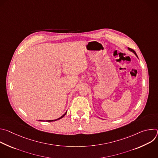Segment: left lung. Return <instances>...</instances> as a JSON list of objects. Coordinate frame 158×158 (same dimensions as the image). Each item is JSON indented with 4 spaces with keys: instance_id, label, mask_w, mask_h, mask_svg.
Returning a JSON list of instances; mask_svg holds the SVG:
<instances>
[{
    "instance_id": "obj_1",
    "label": "left lung",
    "mask_w": 158,
    "mask_h": 158,
    "mask_svg": "<svg viewBox=\"0 0 158 158\" xmlns=\"http://www.w3.org/2000/svg\"><path fill=\"white\" fill-rule=\"evenodd\" d=\"M128 49H129V51H132V52H134V54H136V56H137V57H138V56H137V54H136V52H135V51H134V50H133V49H131V48H128Z\"/></svg>"
}]
</instances>
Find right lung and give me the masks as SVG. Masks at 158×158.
<instances>
[{
  "mask_svg": "<svg viewBox=\"0 0 158 158\" xmlns=\"http://www.w3.org/2000/svg\"><path fill=\"white\" fill-rule=\"evenodd\" d=\"M65 114H66V112L62 116H61L60 118H59V119H55V120H49V121H48V122H51V121H57V120H59V119H61V118H62L65 115Z\"/></svg>",
  "mask_w": 158,
  "mask_h": 158,
  "instance_id": "1",
  "label": "right lung"
}]
</instances>
